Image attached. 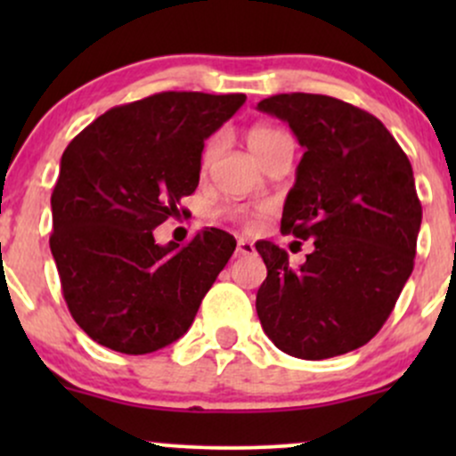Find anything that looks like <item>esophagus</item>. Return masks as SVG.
<instances>
[{
  "label": "esophagus",
  "mask_w": 456,
  "mask_h": 456,
  "mask_svg": "<svg viewBox=\"0 0 456 456\" xmlns=\"http://www.w3.org/2000/svg\"><path fill=\"white\" fill-rule=\"evenodd\" d=\"M253 253H255V246L250 244L248 240L240 238L238 244H235V255H238V257H244V255H253Z\"/></svg>",
  "instance_id": "obj_1"
}]
</instances>
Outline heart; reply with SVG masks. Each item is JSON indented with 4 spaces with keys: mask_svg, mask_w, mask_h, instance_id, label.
<instances>
[{
    "mask_svg": "<svg viewBox=\"0 0 456 456\" xmlns=\"http://www.w3.org/2000/svg\"><path fill=\"white\" fill-rule=\"evenodd\" d=\"M285 139H287L285 133H281L279 128L265 126V124H257V126L248 128V133H246V143H248L250 151L257 156L259 162L264 160V156L268 154V151L274 148V145H279L281 141H285ZM216 150H218V137H212L206 143V150H203V165L212 160L214 151H216ZM261 212H264V210L250 212V210H244V208H233V210H229V216L242 223L244 227H253Z\"/></svg>",
    "mask_w": 456,
    "mask_h": 456,
    "instance_id": "obj_1",
    "label": "heart"
}]
</instances>
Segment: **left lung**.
Returning <instances> with one entry per match:
<instances>
[{"instance_id":"8db88e82","label":"left lung","mask_w":456,"mask_h":456,"mask_svg":"<svg viewBox=\"0 0 456 456\" xmlns=\"http://www.w3.org/2000/svg\"><path fill=\"white\" fill-rule=\"evenodd\" d=\"M259 111L289 124L305 148L281 232L313 240L294 270L274 242L255 244L268 276L261 328L281 352L334 358L379 332L416 257L422 206L410 159L375 115L322 94H279Z\"/></svg>"}]
</instances>
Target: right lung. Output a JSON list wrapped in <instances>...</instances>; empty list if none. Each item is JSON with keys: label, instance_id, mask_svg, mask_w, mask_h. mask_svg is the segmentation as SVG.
Returning a JSON list of instances; mask_svg holds the SVG:
<instances>
[{"label": "right lung", "instance_id": "obj_1", "mask_svg": "<svg viewBox=\"0 0 456 456\" xmlns=\"http://www.w3.org/2000/svg\"><path fill=\"white\" fill-rule=\"evenodd\" d=\"M244 101L154 94L109 109L61 154L51 253L68 311L102 347L141 355L177 341L233 255L223 229H201L182 248L156 244L154 229L195 192L203 141Z\"/></svg>", "mask_w": 456, "mask_h": 456}]
</instances>
